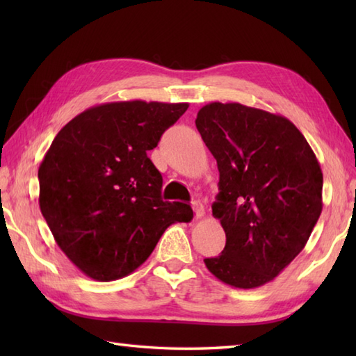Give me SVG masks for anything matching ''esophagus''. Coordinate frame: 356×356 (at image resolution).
Masks as SVG:
<instances>
[{
    "label": "esophagus",
    "instance_id": "obj_1",
    "mask_svg": "<svg viewBox=\"0 0 356 356\" xmlns=\"http://www.w3.org/2000/svg\"><path fill=\"white\" fill-rule=\"evenodd\" d=\"M193 209H194V216L197 218H202L203 214H205V208H203V205L200 202H194L193 203Z\"/></svg>",
    "mask_w": 356,
    "mask_h": 356
}]
</instances>
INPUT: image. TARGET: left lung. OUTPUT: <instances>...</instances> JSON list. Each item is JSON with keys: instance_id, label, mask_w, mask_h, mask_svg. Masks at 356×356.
Segmentation results:
<instances>
[{"instance_id": "obj_1", "label": "left lung", "mask_w": 356, "mask_h": 356, "mask_svg": "<svg viewBox=\"0 0 356 356\" xmlns=\"http://www.w3.org/2000/svg\"><path fill=\"white\" fill-rule=\"evenodd\" d=\"M195 127L220 172L213 216L226 245L205 259L220 282L269 283L306 246L323 209V172L289 119L237 102L202 107Z\"/></svg>"}]
</instances>
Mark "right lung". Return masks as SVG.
<instances>
[{
    "mask_svg": "<svg viewBox=\"0 0 356 356\" xmlns=\"http://www.w3.org/2000/svg\"><path fill=\"white\" fill-rule=\"evenodd\" d=\"M188 104L125 101L96 105L53 139L38 170L40 208L58 246L90 278L131 274L165 229L193 209L163 202L162 174L148 151Z\"/></svg>",
    "mask_w": 356,
    "mask_h": 356,
    "instance_id": "right-lung-1",
    "label": "right lung"
}]
</instances>
